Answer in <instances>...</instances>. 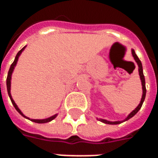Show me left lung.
I'll use <instances>...</instances> for the list:
<instances>
[{"label":"left lung","instance_id":"left-lung-1","mask_svg":"<svg viewBox=\"0 0 158 158\" xmlns=\"http://www.w3.org/2000/svg\"><path fill=\"white\" fill-rule=\"evenodd\" d=\"M132 55L134 56V58L135 60V62H137V64H138V67H139V77H140V79H141V84H142V89H143V95H142V98H141V101H140V102H139V106L136 107L135 109L134 110L133 112H131V113L129 114V116L127 117V118L124 120H128V119L131 118L133 116H135L136 113H138V111H139L140 108H141V106H142V104L144 102V100H145V97H146V82H145V77H144V74H143V69H142V64H141V62H140V60L138 58V56L135 54V52L134 50H132ZM100 121H102V122L105 123H108V124H118V123H121V122H119V121H116V122H110V121H107V120H105V119H100Z\"/></svg>","mask_w":158,"mask_h":158}]
</instances>
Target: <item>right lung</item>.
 <instances>
[{
  "label": "right lung",
  "instance_id": "1",
  "mask_svg": "<svg viewBox=\"0 0 158 158\" xmlns=\"http://www.w3.org/2000/svg\"><path fill=\"white\" fill-rule=\"evenodd\" d=\"M24 48H25V46H24V47H23V49H21V50H20V51L18 52V54H17V56H16L14 62H12V65H11V67H10V69H9V71H8V74H7V78H6V88H7V92H8L9 97H10V99H11V102H12V105H13V106H14V107H15V109L17 110V111H18V112H19V113H20L22 116H23L24 118H27V117L24 116V115H23V114L22 113V112L19 110V108L18 107V106H17V105H16V103L14 102V101L12 100V96H11V92H10V89H11V78H12V71H13V69H14V67L16 66V64H17V62H18V59H19V56H20V54L22 53L23 51L24 50ZM56 116V115H54V116L50 117V118H45V119H30V120L35 123H47V122H50V121H52V119L55 118Z\"/></svg>",
  "mask_w": 158,
  "mask_h": 158
}]
</instances>
